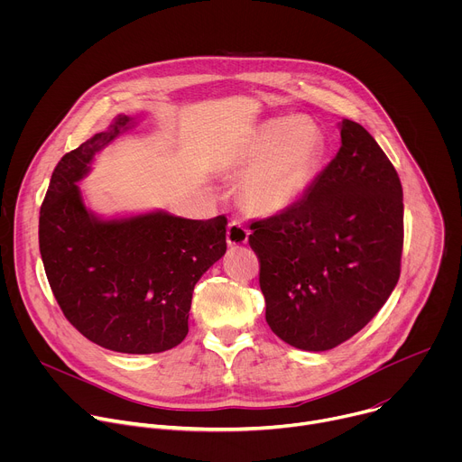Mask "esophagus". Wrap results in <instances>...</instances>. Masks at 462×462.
Returning a JSON list of instances; mask_svg holds the SVG:
<instances>
[{"label":"esophagus","mask_w":462,"mask_h":462,"mask_svg":"<svg viewBox=\"0 0 462 462\" xmlns=\"http://www.w3.org/2000/svg\"><path fill=\"white\" fill-rule=\"evenodd\" d=\"M248 234H250V230L241 221H237V219L230 221L228 228H226V243H228V246L245 245L248 241Z\"/></svg>","instance_id":"34e87169"}]
</instances>
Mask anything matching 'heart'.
Returning a JSON list of instances; mask_svg holds the SVG:
<instances>
[{
	"label": "heart",
	"mask_w": 462,
	"mask_h": 462,
	"mask_svg": "<svg viewBox=\"0 0 462 462\" xmlns=\"http://www.w3.org/2000/svg\"><path fill=\"white\" fill-rule=\"evenodd\" d=\"M323 159L319 129L303 118L271 120L250 129L223 157V168L245 175L241 199L259 216L294 207L310 188Z\"/></svg>",
	"instance_id": "obj_1"
}]
</instances>
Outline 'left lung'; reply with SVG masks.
<instances>
[{
  "label": "left lung",
  "instance_id": "8db88e82",
  "mask_svg": "<svg viewBox=\"0 0 462 462\" xmlns=\"http://www.w3.org/2000/svg\"><path fill=\"white\" fill-rule=\"evenodd\" d=\"M342 146L289 210L250 225L273 333L303 351L364 328L401 276L402 184L367 131L342 120Z\"/></svg>",
  "mask_w": 462,
  "mask_h": 462
}]
</instances>
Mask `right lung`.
I'll return each instance as SVG.
<instances>
[{
    "label": "right lung",
    "instance_id": "obj_1",
    "mask_svg": "<svg viewBox=\"0 0 462 462\" xmlns=\"http://www.w3.org/2000/svg\"><path fill=\"white\" fill-rule=\"evenodd\" d=\"M129 124L118 115L107 131L61 157L40 208L38 236L51 291L77 331L116 353L152 355L186 338L193 287L226 252V217H95L77 182Z\"/></svg>",
    "mask_w": 462,
    "mask_h": 462
}]
</instances>
